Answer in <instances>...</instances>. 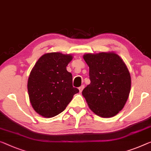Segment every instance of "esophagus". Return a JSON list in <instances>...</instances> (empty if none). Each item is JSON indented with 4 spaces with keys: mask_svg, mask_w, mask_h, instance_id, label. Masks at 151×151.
Returning <instances> with one entry per match:
<instances>
[{
    "mask_svg": "<svg viewBox=\"0 0 151 151\" xmlns=\"http://www.w3.org/2000/svg\"><path fill=\"white\" fill-rule=\"evenodd\" d=\"M83 89H84V85H81V86L78 87V89H79L80 92H81V91H83Z\"/></svg>",
    "mask_w": 151,
    "mask_h": 151,
    "instance_id": "obj_1",
    "label": "esophagus"
}]
</instances>
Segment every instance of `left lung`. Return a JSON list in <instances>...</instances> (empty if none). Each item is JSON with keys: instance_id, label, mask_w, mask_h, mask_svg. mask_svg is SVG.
I'll return each instance as SVG.
<instances>
[{"instance_id": "8db88e82", "label": "left lung", "mask_w": 151, "mask_h": 151, "mask_svg": "<svg viewBox=\"0 0 151 151\" xmlns=\"http://www.w3.org/2000/svg\"><path fill=\"white\" fill-rule=\"evenodd\" d=\"M89 85L82 94L90 109L102 117L115 116L124 107L131 88V77L125 63L114 53L86 54Z\"/></svg>"}]
</instances>
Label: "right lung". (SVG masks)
Listing matches in <instances>:
<instances>
[{
	"label": "right lung",
	"mask_w": 151,
	"mask_h": 151,
	"mask_svg": "<svg viewBox=\"0 0 151 151\" xmlns=\"http://www.w3.org/2000/svg\"><path fill=\"white\" fill-rule=\"evenodd\" d=\"M72 58L60 53H46L31 71L28 81L29 98L35 111L44 117L61 113L79 91L73 86V75L66 70Z\"/></svg>",
	"instance_id": "right-lung-1"
}]
</instances>
